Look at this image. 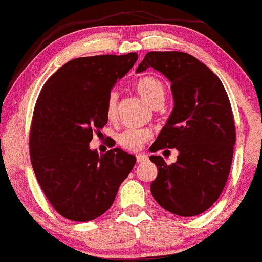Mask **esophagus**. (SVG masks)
Wrapping results in <instances>:
<instances>
[{
	"label": "esophagus",
	"instance_id": "obj_1",
	"mask_svg": "<svg viewBox=\"0 0 262 262\" xmlns=\"http://www.w3.org/2000/svg\"><path fill=\"white\" fill-rule=\"evenodd\" d=\"M136 160H138V162H143V161H147L148 160V156L146 155V154H138L136 155Z\"/></svg>",
	"mask_w": 262,
	"mask_h": 262
}]
</instances>
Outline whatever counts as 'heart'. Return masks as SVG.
I'll list each match as a JSON object with an SVG mask.
<instances>
[{"mask_svg": "<svg viewBox=\"0 0 262 262\" xmlns=\"http://www.w3.org/2000/svg\"><path fill=\"white\" fill-rule=\"evenodd\" d=\"M135 90L144 101L151 107L162 103L164 100L163 84L155 77H143L135 82ZM118 95L112 92L107 98L106 111L110 118H113L116 113ZM151 133L148 129H127L118 136V142L123 149L135 151L141 149L147 141L150 139Z\"/></svg>", "mask_w": 262, "mask_h": 262, "instance_id": "b5f03b06", "label": "heart"}]
</instances>
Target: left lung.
Masks as SVG:
<instances>
[{
  "mask_svg": "<svg viewBox=\"0 0 262 262\" xmlns=\"http://www.w3.org/2000/svg\"><path fill=\"white\" fill-rule=\"evenodd\" d=\"M152 68L171 82L173 110L151 152L176 148L177 161L149 159L157 167L150 191L159 204L181 217L201 214L223 192L231 170L235 127L221 79L197 58L178 51H150L136 69Z\"/></svg>",
  "mask_w": 262,
  "mask_h": 262,
  "instance_id": "8db88e82",
  "label": "left lung"
}]
</instances>
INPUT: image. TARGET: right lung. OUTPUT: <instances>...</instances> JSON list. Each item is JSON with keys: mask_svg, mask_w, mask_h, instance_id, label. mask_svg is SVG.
<instances>
[{"mask_svg": "<svg viewBox=\"0 0 262 262\" xmlns=\"http://www.w3.org/2000/svg\"><path fill=\"white\" fill-rule=\"evenodd\" d=\"M136 60V52L76 58L40 91L29 138L31 164L44 194L64 218L100 217L135 165V156L121 149L99 155L89 143L108 120L111 90Z\"/></svg>", "mask_w": 262, "mask_h": 262, "instance_id": "1", "label": "right lung"}]
</instances>
